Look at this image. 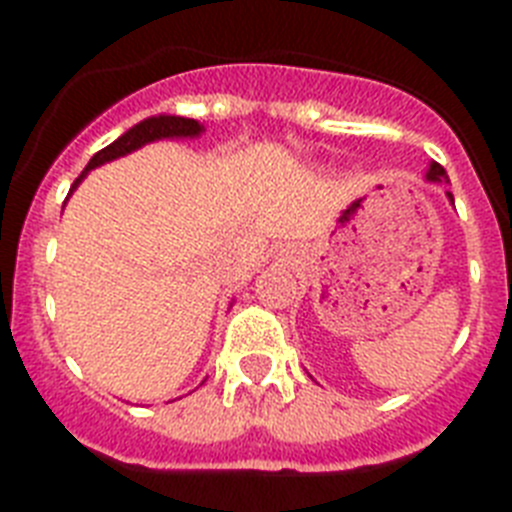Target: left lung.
<instances>
[{
	"instance_id": "1",
	"label": "left lung",
	"mask_w": 512,
	"mask_h": 512,
	"mask_svg": "<svg viewBox=\"0 0 512 512\" xmlns=\"http://www.w3.org/2000/svg\"><path fill=\"white\" fill-rule=\"evenodd\" d=\"M428 179H431V182H441V179H446V171H443V166L433 161L431 171H428Z\"/></svg>"
}]
</instances>
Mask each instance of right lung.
Returning <instances> with one entry per match:
<instances>
[{
    "label": "right lung",
    "mask_w": 512,
    "mask_h": 512,
    "mask_svg": "<svg viewBox=\"0 0 512 512\" xmlns=\"http://www.w3.org/2000/svg\"><path fill=\"white\" fill-rule=\"evenodd\" d=\"M202 133V125L197 120H189V117H174V115H158V117H148V120L138 122L135 128H130L128 133L120 135V138L115 140V143H110L107 148H102V151H97L92 156V161L87 164V169H84V174H87L89 169H94V166L99 164H107V161H112V158H120L125 156V153L135 151V148L146 146V143H151V140H161V138H194V135ZM84 174L79 176L74 182V187H71V192L76 189V184L84 179Z\"/></svg>",
    "instance_id": "add662e5"
}]
</instances>
